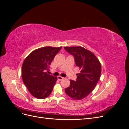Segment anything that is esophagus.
Masks as SVG:
<instances>
[{
  "mask_svg": "<svg viewBox=\"0 0 129 129\" xmlns=\"http://www.w3.org/2000/svg\"><path fill=\"white\" fill-rule=\"evenodd\" d=\"M64 79V78L63 77H62V76H57V79L59 80V81H61V80H63Z\"/></svg>",
  "mask_w": 129,
  "mask_h": 129,
  "instance_id": "34e87169",
  "label": "esophagus"
}]
</instances>
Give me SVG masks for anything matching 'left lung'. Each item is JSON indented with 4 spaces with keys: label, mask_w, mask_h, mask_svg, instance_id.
<instances>
[{
    "label": "left lung",
    "mask_w": 129,
    "mask_h": 129,
    "mask_svg": "<svg viewBox=\"0 0 129 129\" xmlns=\"http://www.w3.org/2000/svg\"><path fill=\"white\" fill-rule=\"evenodd\" d=\"M64 49L74 56L76 66L80 69V73L76 74V81L70 80L71 84L65 89V92L74 100H82L98 83L101 74V63L91 52L82 47H64Z\"/></svg>",
    "instance_id": "obj_1"
}]
</instances>
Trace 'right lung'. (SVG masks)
<instances>
[{
    "label": "right lung",
    "mask_w": 129,
    "mask_h": 129,
    "mask_svg": "<svg viewBox=\"0 0 129 129\" xmlns=\"http://www.w3.org/2000/svg\"><path fill=\"white\" fill-rule=\"evenodd\" d=\"M61 48L44 47L38 48L31 52L23 62V82L36 98L44 99L51 93L57 78L48 73L49 65Z\"/></svg>",
    "instance_id": "right-lung-1"
}]
</instances>
